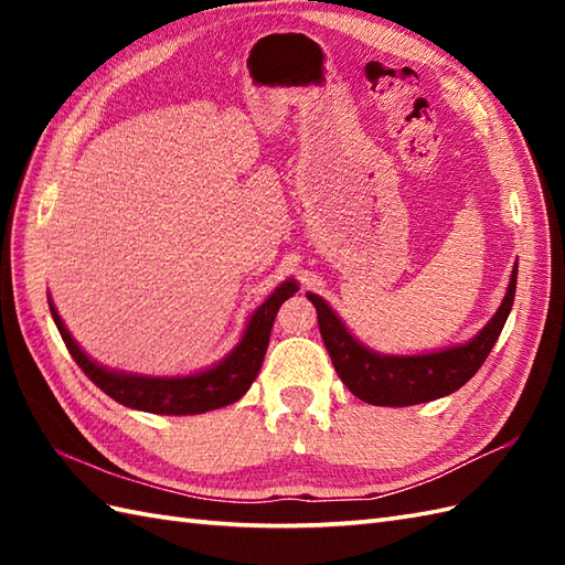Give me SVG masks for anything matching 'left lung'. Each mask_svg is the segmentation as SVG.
I'll return each mask as SVG.
<instances>
[{"label":"left lung","instance_id":"obj_1","mask_svg":"<svg viewBox=\"0 0 565 565\" xmlns=\"http://www.w3.org/2000/svg\"><path fill=\"white\" fill-rule=\"evenodd\" d=\"M514 289H518V264H514L508 294L502 298L498 313L490 318L488 326L473 340L441 352L413 356L379 354L369 350V347L352 338V332L344 328V322L334 316V310L320 296H306L318 310L322 342H326L332 366L344 386L364 403L405 407L444 398V395L459 391L463 383L476 376V371L483 366L510 316Z\"/></svg>","mask_w":565,"mask_h":565}]
</instances>
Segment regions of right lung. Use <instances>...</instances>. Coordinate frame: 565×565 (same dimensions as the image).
Wrapping results in <instances>:
<instances>
[{
	"instance_id": "1",
	"label": "right lung",
	"mask_w": 565,
	"mask_h": 565,
	"mask_svg": "<svg viewBox=\"0 0 565 565\" xmlns=\"http://www.w3.org/2000/svg\"><path fill=\"white\" fill-rule=\"evenodd\" d=\"M296 291L298 284L294 279L276 286V291L252 313L243 340L237 342L235 350L223 362L189 376H142L99 366L72 340V334L67 332L65 322L60 320L51 298H47V306H51V316L72 359L89 376L94 386H99L109 398L142 413L199 415L215 411V407L231 405L247 393L252 381L259 374L264 354H267L276 310Z\"/></svg>"
}]
</instances>
